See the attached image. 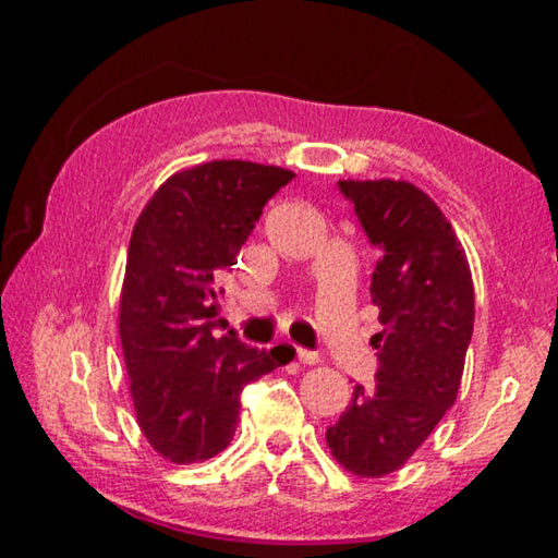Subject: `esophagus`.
I'll use <instances>...</instances> for the list:
<instances>
[{
	"label": "esophagus",
	"mask_w": 558,
	"mask_h": 558,
	"mask_svg": "<svg viewBox=\"0 0 558 558\" xmlns=\"http://www.w3.org/2000/svg\"><path fill=\"white\" fill-rule=\"evenodd\" d=\"M298 359H300V364H317L319 362L317 352H310V349H302V347H298Z\"/></svg>",
	"instance_id": "34e87169"
}]
</instances>
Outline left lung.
Segmentation results:
<instances>
[{"mask_svg":"<svg viewBox=\"0 0 558 558\" xmlns=\"http://www.w3.org/2000/svg\"><path fill=\"white\" fill-rule=\"evenodd\" d=\"M376 251L372 302L384 329L372 337V389L327 428L339 465L384 477L423 446L458 399L475 323V288L462 243L438 204L411 182H339Z\"/></svg>","mask_w":558,"mask_h":558,"instance_id":"left-lung-1","label":"left lung"}]
</instances>
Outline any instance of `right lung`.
<instances>
[{"instance_id":"1","label":"right lung","mask_w":558,"mask_h":558,"mask_svg":"<svg viewBox=\"0 0 558 558\" xmlns=\"http://www.w3.org/2000/svg\"><path fill=\"white\" fill-rule=\"evenodd\" d=\"M290 169L216 159L157 189L132 229L120 295V342L135 415L159 456L209 460L233 440L245 384L295 356L216 337L221 280Z\"/></svg>"}]
</instances>
